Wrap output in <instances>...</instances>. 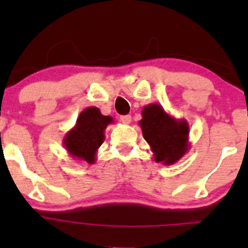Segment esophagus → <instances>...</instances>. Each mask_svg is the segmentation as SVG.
<instances>
[{
  "mask_svg": "<svg viewBox=\"0 0 248 248\" xmlns=\"http://www.w3.org/2000/svg\"><path fill=\"white\" fill-rule=\"evenodd\" d=\"M120 121H121L122 124H131V121H132V116H131V115H124V116L120 117Z\"/></svg>",
  "mask_w": 248,
  "mask_h": 248,
  "instance_id": "34e87169",
  "label": "esophagus"
}]
</instances>
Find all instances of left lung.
Returning <instances> with one entry per match:
<instances>
[{"mask_svg": "<svg viewBox=\"0 0 248 248\" xmlns=\"http://www.w3.org/2000/svg\"><path fill=\"white\" fill-rule=\"evenodd\" d=\"M141 116L139 126L154 154L155 162L171 166L187 154L191 144L186 120L175 119L157 103L144 107Z\"/></svg>", "mask_w": 248, "mask_h": 248, "instance_id": "8db88e82", "label": "left lung"}]
</instances>
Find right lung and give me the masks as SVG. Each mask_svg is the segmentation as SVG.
<instances>
[{
    "mask_svg": "<svg viewBox=\"0 0 248 248\" xmlns=\"http://www.w3.org/2000/svg\"><path fill=\"white\" fill-rule=\"evenodd\" d=\"M114 120L106 116L96 107L84 109L78 116L76 124L64 136L63 146L69 156L89 164L96 163L97 151L103 144L104 132Z\"/></svg>",
    "mask_w": 248,
    "mask_h": 248,
    "instance_id": "add662e5",
    "label": "right lung"
}]
</instances>
